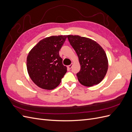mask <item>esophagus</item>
I'll list each match as a JSON object with an SVG mask.
<instances>
[{
  "label": "esophagus",
  "mask_w": 132,
  "mask_h": 132,
  "mask_svg": "<svg viewBox=\"0 0 132 132\" xmlns=\"http://www.w3.org/2000/svg\"><path fill=\"white\" fill-rule=\"evenodd\" d=\"M73 63H71L70 65H68V66L67 67H68V69H71V68H72V66H73Z\"/></svg>",
  "instance_id": "34e87169"
}]
</instances>
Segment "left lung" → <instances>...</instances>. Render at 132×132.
<instances>
[{
    "label": "left lung",
    "instance_id": "8db88e82",
    "mask_svg": "<svg viewBox=\"0 0 132 132\" xmlns=\"http://www.w3.org/2000/svg\"><path fill=\"white\" fill-rule=\"evenodd\" d=\"M77 53L80 70L77 74L80 83L93 86L100 82L108 70V59L105 51L93 39L79 36H67Z\"/></svg>",
    "mask_w": 132,
    "mask_h": 132
}]
</instances>
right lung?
Instances as JSON below:
<instances>
[{"label": "right lung", "mask_w": 132, "mask_h": 132, "mask_svg": "<svg viewBox=\"0 0 132 132\" xmlns=\"http://www.w3.org/2000/svg\"><path fill=\"white\" fill-rule=\"evenodd\" d=\"M67 36H53L39 41L27 57V69L32 80L42 89L57 87L67 71L59 52Z\"/></svg>", "instance_id": "1"}]
</instances>
